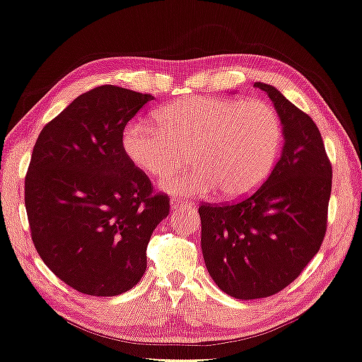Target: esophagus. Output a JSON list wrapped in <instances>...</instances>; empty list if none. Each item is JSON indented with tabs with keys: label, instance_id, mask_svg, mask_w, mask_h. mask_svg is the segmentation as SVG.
Segmentation results:
<instances>
[{
	"label": "esophagus",
	"instance_id": "obj_1",
	"mask_svg": "<svg viewBox=\"0 0 362 362\" xmlns=\"http://www.w3.org/2000/svg\"><path fill=\"white\" fill-rule=\"evenodd\" d=\"M170 206L174 208V209H177V208H180V206H185V208H195V204L193 203H190V202H183V199H179V198H172L170 199Z\"/></svg>",
	"mask_w": 362,
	"mask_h": 362
}]
</instances>
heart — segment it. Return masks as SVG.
<instances>
[{"mask_svg": "<svg viewBox=\"0 0 362 362\" xmlns=\"http://www.w3.org/2000/svg\"><path fill=\"white\" fill-rule=\"evenodd\" d=\"M158 122H129L123 149L153 179L170 175L190 154L195 167L163 183L174 195H208L216 188L228 199L250 195L269 175L283 143L281 118L263 100L190 95L165 105Z\"/></svg>", "mask_w": 362, "mask_h": 362, "instance_id": "obj_1", "label": "heart"}]
</instances>
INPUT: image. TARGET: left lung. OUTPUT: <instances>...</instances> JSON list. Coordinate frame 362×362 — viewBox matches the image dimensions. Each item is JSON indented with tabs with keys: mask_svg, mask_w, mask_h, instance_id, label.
I'll list each match as a JSON object with an SVG mask.
<instances>
[{
	"mask_svg": "<svg viewBox=\"0 0 362 362\" xmlns=\"http://www.w3.org/2000/svg\"><path fill=\"white\" fill-rule=\"evenodd\" d=\"M253 86L281 118V158L250 197L198 208L208 272L242 300L279 293L309 265L327 233L332 193V163L315 122L273 86Z\"/></svg>",
	"mask_w": 362,
	"mask_h": 362,
	"instance_id": "left-lung-1",
	"label": "left lung"
}]
</instances>
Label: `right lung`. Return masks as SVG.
<instances>
[{
	"instance_id": "1",
	"label": "right lung",
	"mask_w": 362,
	"mask_h": 362,
	"mask_svg": "<svg viewBox=\"0 0 362 362\" xmlns=\"http://www.w3.org/2000/svg\"><path fill=\"white\" fill-rule=\"evenodd\" d=\"M151 94L99 86L37 138L25 174L30 237L43 263L88 296L127 293L146 272L151 234L169 195L128 159L123 132Z\"/></svg>"
}]
</instances>
